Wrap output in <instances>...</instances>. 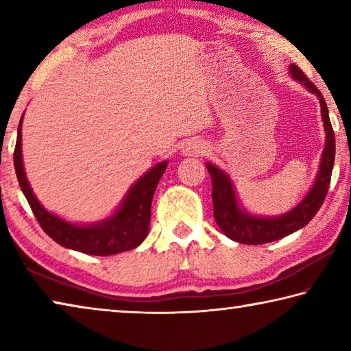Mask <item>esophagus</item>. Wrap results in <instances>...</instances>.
Returning a JSON list of instances; mask_svg holds the SVG:
<instances>
[{
	"mask_svg": "<svg viewBox=\"0 0 351 351\" xmlns=\"http://www.w3.org/2000/svg\"><path fill=\"white\" fill-rule=\"evenodd\" d=\"M204 152H206V145L199 141H190L182 147L184 156H195V158H197V156H199V154H203Z\"/></svg>",
	"mask_w": 351,
	"mask_h": 351,
	"instance_id": "obj_1",
	"label": "esophagus"
}]
</instances>
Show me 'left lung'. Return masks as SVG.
<instances>
[{
	"mask_svg": "<svg viewBox=\"0 0 351 351\" xmlns=\"http://www.w3.org/2000/svg\"><path fill=\"white\" fill-rule=\"evenodd\" d=\"M289 73L293 74L295 80H299L302 85H305L308 91L314 93L319 97L320 110H322V121L326 133L325 150L322 154V162H320L316 182H314L313 189L304 198V201L282 217H252L239 209L232 182H230L229 176L224 171L217 169L215 165L206 164L207 171H209L212 178V201L215 221L226 237H229V239L239 243H245V245H263V243L276 241L304 228V226L311 221L313 217L320 209V206L324 204V199L330 187L332 164H335L336 154V142L335 132H332L330 122L328 108H326L322 93L308 79L305 73H302V69L297 64H291Z\"/></svg>",
	"mask_w": 351,
	"mask_h": 351,
	"instance_id": "left-lung-1",
	"label": "left lung"
}]
</instances>
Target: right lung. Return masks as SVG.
I'll use <instances>...</instances> for the list:
<instances>
[{
  "label": "right lung",
  "mask_w": 351,
  "mask_h": 351,
  "mask_svg": "<svg viewBox=\"0 0 351 351\" xmlns=\"http://www.w3.org/2000/svg\"><path fill=\"white\" fill-rule=\"evenodd\" d=\"M21 122L23 117L19 125V136H16L14 152L15 173L41 229L58 245L90 255H104L105 257V255L132 251L136 246H139L148 234L154 190H156L158 182L167 169L169 162H159L150 171H147L130 189L127 198L123 199L119 210L108 219H105L104 223L94 226H75L47 212L32 193L31 186L26 180L25 169H23Z\"/></svg>",
  "instance_id": "obj_1"
}]
</instances>
